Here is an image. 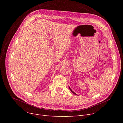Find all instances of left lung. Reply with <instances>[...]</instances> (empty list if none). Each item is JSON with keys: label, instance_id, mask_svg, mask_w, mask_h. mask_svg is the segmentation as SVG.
Listing matches in <instances>:
<instances>
[{"label": "left lung", "instance_id": "obj_1", "mask_svg": "<svg viewBox=\"0 0 123 123\" xmlns=\"http://www.w3.org/2000/svg\"><path fill=\"white\" fill-rule=\"evenodd\" d=\"M69 89H70V91H71V92H72V93H73V94H74L75 95H77V94H76V93H75V92H73V91H72V90L71 89V88H70L69 87Z\"/></svg>", "mask_w": 123, "mask_h": 123}]
</instances>
